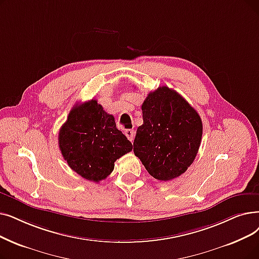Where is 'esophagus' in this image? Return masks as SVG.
<instances>
[{
    "label": "esophagus",
    "instance_id": "obj_1",
    "mask_svg": "<svg viewBox=\"0 0 259 259\" xmlns=\"http://www.w3.org/2000/svg\"><path fill=\"white\" fill-rule=\"evenodd\" d=\"M134 133H136V131H134L133 129H126L125 130V136L131 142L134 140Z\"/></svg>",
    "mask_w": 259,
    "mask_h": 259
}]
</instances>
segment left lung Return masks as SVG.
I'll return each instance as SVG.
<instances>
[{"label": "left lung", "instance_id": "left-lung-1", "mask_svg": "<svg viewBox=\"0 0 259 259\" xmlns=\"http://www.w3.org/2000/svg\"><path fill=\"white\" fill-rule=\"evenodd\" d=\"M143 125L133 151L146 170L160 181L184 174L198 153L202 120L186 100L168 87L150 92L142 105Z\"/></svg>", "mask_w": 259, "mask_h": 259}]
</instances>
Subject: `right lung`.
Segmentation results:
<instances>
[{"label": "right lung", "instance_id": "1", "mask_svg": "<svg viewBox=\"0 0 259 259\" xmlns=\"http://www.w3.org/2000/svg\"><path fill=\"white\" fill-rule=\"evenodd\" d=\"M59 148L72 169L89 181L99 182L114 169V162L132 150L116 128L113 115L92 99L73 107L59 130Z\"/></svg>", "mask_w": 259, "mask_h": 259}]
</instances>
